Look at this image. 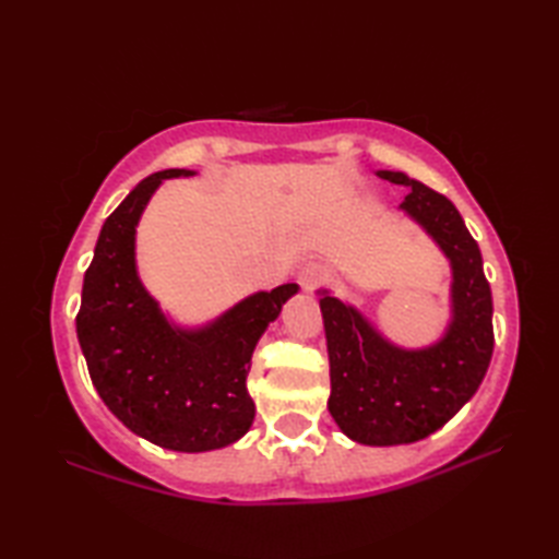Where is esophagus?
Wrapping results in <instances>:
<instances>
[{
  "mask_svg": "<svg viewBox=\"0 0 559 559\" xmlns=\"http://www.w3.org/2000/svg\"><path fill=\"white\" fill-rule=\"evenodd\" d=\"M326 278V271L322 264H317V261H310V264H305L298 273V281L305 293H312L319 286H322V281Z\"/></svg>",
  "mask_w": 559,
  "mask_h": 559,
  "instance_id": "obj_1",
  "label": "esophagus"
}]
</instances>
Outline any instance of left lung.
<instances>
[{
    "label": "left lung",
    "instance_id": "8db88e82",
    "mask_svg": "<svg viewBox=\"0 0 559 559\" xmlns=\"http://www.w3.org/2000/svg\"><path fill=\"white\" fill-rule=\"evenodd\" d=\"M382 180L411 187L401 209L418 221L451 261V324L423 350L382 338L350 305L322 290L329 350V413L350 439L370 447L411 444L439 430L476 394L492 358V293L483 257L451 201L403 173Z\"/></svg>",
    "mask_w": 559,
    "mask_h": 559
}]
</instances>
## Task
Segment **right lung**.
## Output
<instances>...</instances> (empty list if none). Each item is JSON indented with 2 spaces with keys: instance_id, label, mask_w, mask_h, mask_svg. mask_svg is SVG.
I'll use <instances>...</instances> for the list:
<instances>
[{
  "instance_id": "1",
  "label": "right lung",
  "mask_w": 559,
  "mask_h": 559,
  "mask_svg": "<svg viewBox=\"0 0 559 559\" xmlns=\"http://www.w3.org/2000/svg\"><path fill=\"white\" fill-rule=\"evenodd\" d=\"M182 175L194 173L148 175L103 223L83 276L76 336L105 406L148 442L194 454L228 447L249 430V360L298 286L249 295L204 329L173 326L136 276L134 235L158 185Z\"/></svg>"
}]
</instances>
